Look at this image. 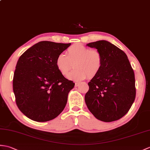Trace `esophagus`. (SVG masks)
<instances>
[{
  "instance_id": "esophagus-1",
  "label": "esophagus",
  "mask_w": 150,
  "mask_h": 150,
  "mask_svg": "<svg viewBox=\"0 0 150 150\" xmlns=\"http://www.w3.org/2000/svg\"><path fill=\"white\" fill-rule=\"evenodd\" d=\"M80 82H75V87H78L79 85H80Z\"/></svg>"
}]
</instances>
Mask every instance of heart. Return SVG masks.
<instances>
[{
    "instance_id": "heart-1",
    "label": "heart",
    "mask_w": 150,
    "mask_h": 150,
    "mask_svg": "<svg viewBox=\"0 0 150 150\" xmlns=\"http://www.w3.org/2000/svg\"><path fill=\"white\" fill-rule=\"evenodd\" d=\"M75 69L68 79L80 81L87 77L92 79L98 75L103 67V57L100 52L82 44H75L67 50V55L59 54L55 59V66L61 74L67 76L73 67Z\"/></svg>"
}]
</instances>
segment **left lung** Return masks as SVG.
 Returning <instances> with one entry per match:
<instances>
[{
	"instance_id": "1",
	"label": "left lung",
	"mask_w": 150,
	"mask_h": 150,
	"mask_svg": "<svg viewBox=\"0 0 150 150\" xmlns=\"http://www.w3.org/2000/svg\"><path fill=\"white\" fill-rule=\"evenodd\" d=\"M87 45L96 48L103 57L102 69L88 83L89 91L85 95L87 107L100 121L120 120L130 110L136 94L134 71L127 55L105 40Z\"/></svg>"
}]
</instances>
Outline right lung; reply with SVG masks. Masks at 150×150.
<instances>
[{
  "mask_svg": "<svg viewBox=\"0 0 150 150\" xmlns=\"http://www.w3.org/2000/svg\"><path fill=\"white\" fill-rule=\"evenodd\" d=\"M70 45L40 41L19 57L13 76V92L18 109L29 119L45 122L64 110L75 83L58 71L55 59Z\"/></svg>",
  "mask_w": 150,
  "mask_h": 150,
  "instance_id": "add662e5",
  "label": "right lung"
}]
</instances>
